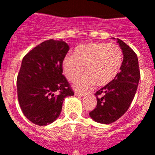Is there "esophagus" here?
Masks as SVG:
<instances>
[{
  "mask_svg": "<svg viewBox=\"0 0 155 155\" xmlns=\"http://www.w3.org/2000/svg\"><path fill=\"white\" fill-rule=\"evenodd\" d=\"M74 94L76 96H79V97H81V96H84L85 93L84 92H80V91H74Z\"/></svg>",
  "mask_w": 155,
  "mask_h": 155,
  "instance_id": "34e87169",
  "label": "esophagus"
}]
</instances>
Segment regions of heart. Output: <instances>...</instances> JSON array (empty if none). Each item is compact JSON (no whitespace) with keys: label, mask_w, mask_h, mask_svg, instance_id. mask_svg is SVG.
<instances>
[{"label":"heart","mask_w":155,"mask_h":155,"mask_svg":"<svg viewBox=\"0 0 155 155\" xmlns=\"http://www.w3.org/2000/svg\"><path fill=\"white\" fill-rule=\"evenodd\" d=\"M123 53L118 45L106 42H91L80 45L74 54H68L62 61L63 73L69 81L74 82L86 76L74 85L75 89L85 90L94 84L105 86L113 81L121 68Z\"/></svg>","instance_id":"b5f03b06"}]
</instances>
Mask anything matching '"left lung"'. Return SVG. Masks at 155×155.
Instances as JSON below:
<instances>
[{
	"label": "left lung",
	"mask_w": 155,
	"mask_h": 155,
	"mask_svg": "<svg viewBox=\"0 0 155 155\" xmlns=\"http://www.w3.org/2000/svg\"><path fill=\"white\" fill-rule=\"evenodd\" d=\"M116 40L124 54L120 72L111 83L96 91L94 94L97 97L96 108L89 113L91 118L99 124H112L127 112L140 78L135 52L121 39Z\"/></svg>",
	"instance_id": "left-lung-1"
}]
</instances>
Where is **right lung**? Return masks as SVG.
I'll return each mask as SVG.
<instances>
[{
	"label": "right lung",
	"mask_w": 155,
	"mask_h": 155,
	"mask_svg": "<svg viewBox=\"0 0 155 155\" xmlns=\"http://www.w3.org/2000/svg\"><path fill=\"white\" fill-rule=\"evenodd\" d=\"M67 42L49 39L25 56L17 78L18 99L32 124L46 126L59 117L66 97L74 94L63 74Z\"/></svg>",
	"instance_id": "add662e5"
}]
</instances>
